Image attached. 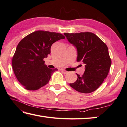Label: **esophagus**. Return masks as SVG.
Returning a JSON list of instances; mask_svg holds the SVG:
<instances>
[{"label": "esophagus", "instance_id": "esophagus-1", "mask_svg": "<svg viewBox=\"0 0 127 127\" xmlns=\"http://www.w3.org/2000/svg\"><path fill=\"white\" fill-rule=\"evenodd\" d=\"M62 72H63V73L64 74H66V73H68V71H66V70H63V69H62Z\"/></svg>", "mask_w": 127, "mask_h": 127}]
</instances>
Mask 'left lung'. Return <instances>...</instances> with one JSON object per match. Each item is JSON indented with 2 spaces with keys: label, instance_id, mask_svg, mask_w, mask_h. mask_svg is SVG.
<instances>
[{
  "label": "left lung",
  "instance_id": "8db88e82",
  "mask_svg": "<svg viewBox=\"0 0 127 127\" xmlns=\"http://www.w3.org/2000/svg\"><path fill=\"white\" fill-rule=\"evenodd\" d=\"M68 41L77 48V61L85 64L82 76L70 86L83 93H90L97 89L107 77L112 64L107 45L91 32L64 33Z\"/></svg>",
  "mask_w": 127,
  "mask_h": 127
}]
</instances>
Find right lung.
I'll list each match as a JSON object with an SVG mask.
<instances>
[{
	"label": "right lung",
	"instance_id": "add662e5",
	"mask_svg": "<svg viewBox=\"0 0 127 127\" xmlns=\"http://www.w3.org/2000/svg\"><path fill=\"white\" fill-rule=\"evenodd\" d=\"M64 38L61 33L38 31L20 40L13 57L12 66L15 77L25 89L35 91L48 83L58 69L48 68L44 58L50 53L53 44Z\"/></svg>",
	"mask_w": 127,
	"mask_h": 127
}]
</instances>
